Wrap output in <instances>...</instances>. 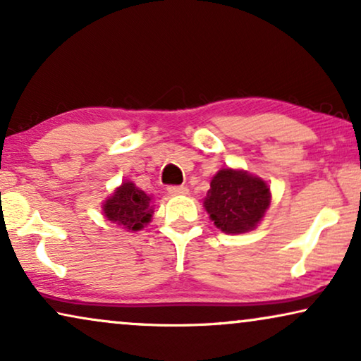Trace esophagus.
<instances>
[{
  "mask_svg": "<svg viewBox=\"0 0 361 361\" xmlns=\"http://www.w3.org/2000/svg\"><path fill=\"white\" fill-rule=\"evenodd\" d=\"M167 190H169L171 195H187L189 194V189L184 185H171Z\"/></svg>",
  "mask_w": 361,
  "mask_h": 361,
  "instance_id": "esophagus-1",
  "label": "esophagus"
}]
</instances>
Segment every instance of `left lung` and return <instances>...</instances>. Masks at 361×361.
Instances as JSON below:
<instances>
[{
	"label": "left lung",
	"instance_id": "1",
	"mask_svg": "<svg viewBox=\"0 0 361 361\" xmlns=\"http://www.w3.org/2000/svg\"><path fill=\"white\" fill-rule=\"evenodd\" d=\"M271 205L268 182L248 171L221 167L212 177L204 207L216 228L226 235L255 230Z\"/></svg>",
	"mask_w": 361,
	"mask_h": 361
}]
</instances>
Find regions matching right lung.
Returning <instances> with one entry per match:
<instances>
[{
	"instance_id": "add662e5",
	"label": "right lung",
	"mask_w": 361,
	"mask_h": 361,
	"mask_svg": "<svg viewBox=\"0 0 361 361\" xmlns=\"http://www.w3.org/2000/svg\"><path fill=\"white\" fill-rule=\"evenodd\" d=\"M103 215L111 224L128 231H140L149 224L154 214L152 195L136 187L135 182L125 180L103 202Z\"/></svg>"
}]
</instances>
